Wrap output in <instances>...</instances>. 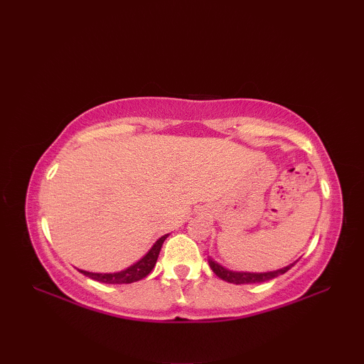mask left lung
<instances>
[{"label": "left lung", "mask_w": 364, "mask_h": 364, "mask_svg": "<svg viewBox=\"0 0 364 364\" xmlns=\"http://www.w3.org/2000/svg\"><path fill=\"white\" fill-rule=\"evenodd\" d=\"M294 264H296V262H292V264L286 266L283 269L274 270V272H236V270H230L227 267L220 266L219 262L210 259V267L213 269V272L219 278H222V280H225L228 283H235V284H250V283H262V282L272 280V278L288 272Z\"/></svg>", "instance_id": "8db88e82"}]
</instances>
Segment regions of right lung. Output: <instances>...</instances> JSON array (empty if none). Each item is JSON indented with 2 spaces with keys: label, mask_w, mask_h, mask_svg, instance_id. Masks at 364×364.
<instances>
[{
  "label": "right lung",
  "mask_w": 364,
  "mask_h": 364,
  "mask_svg": "<svg viewBox=\"0 0 364 364\" xmlns=\"http://www.w3.org/2000/svg\"><path fill=\"white\" fill-rule=\"evenodd\" d=\"M167 236L168 235L161 236L158 241L153 244V247L149 250V253L145 255L144 258H141L137 262H134L133 266L127 267L125 270H120V272L95 274V272H87V270H81V269H78V270H80L81 274L92 278V280L107 283V284H123V283L139 282V280H142V278H145L153 270L154 264H156V261H158L161 247H162V244H164Z\"/></svg>",
  "instance_id": "add662e5"
}]
</instances>
